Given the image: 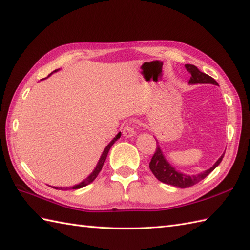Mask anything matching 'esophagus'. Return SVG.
<instances>
[{"label": "esophagus", "instance_id": "34e87169", "mask_svg": "<svg viewBox=\"0 0 250 250\" xmlns=\"http://www.w3.org/2000/svg\"><path fill=\"white\" fill-rule=\"evenodd\" d=\"M123 134L125 137H132L136 135V126L133 125H127L124 127V131H123Z\"/></svg>", "mask_w": 250, "mask_h": 250}]
</instances>
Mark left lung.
I'll list each match as a JSON object with an SVG mask.
<instances>
[{
	"instance_id": "left-lung-1",
	"label": "left lung",
	"mask_w": 250,
	"mask_h": 250,
	"mask_svg": "<svg viewBox=\"0 0 250 250\" xmlns=\"http://www.w3.org/2000/svg\"><path fill=\"white\" fill-rule=\"evenodd\" d=\"M185 68L188 69V71L190 73V79L188 81L189 84H213V85H218L215 80H214L210 75H208L204 72H201L198 68L194 65H185ZM225 153L220 156V158L216 161V163L214 164L210 169H207L204 172H200L198 175L195 176H188L184 175L182 172H179L176 170V168L171 166L166 159L164 158L163 152L160 148V146L156 143V149L155 152L152 156L151 161L149 163L150 170L152 171L155 178L159 180V181L163 182L165 184L173 185V187H177L180 188H190L193 185L200 182L201 180H204L206 177H208L210 173L215 169V168L220 164V162L223 161Z\"/></svg>"
}]
</instances>
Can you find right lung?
Listing matches in <instances>:
<instances>
[{
	"label": "right lung",
	"instance_id": "1",
	"mask_svg": "<svg viewBox=\"0 0 250 250\" xmlns=\"http://www.w3.org/2000/svg\"><path fill=\"white\" fill-rule=\"evenodd\" d=\"M55 71H57V70H55ZM50 75V74H49ZM120 135H121V133L119 132L117 135H116V137H114V139L113 141L109 143L107 146L105 147V149H104V151H103V153H102V155H101V158H100V160H99V162H98V164H97V166H96V168H95V170L92 171L91 173H90V176L88 177V178H86L84 181H82L81 183H79V184H77V185H74V187H71V188H56V189H78V188H84V187H86V185H88V184H90L92 181H94V180L97 178V176L99 175V172L101 171V169H102V166H103V164H104V162H105V160H106V156H107V153H108V151H109V149H111V147L113 146V144L117 141L118 138H120Z\"/></svg>",
	"mask_w": 250,
	"mask_h": 250
}]
</instances>
